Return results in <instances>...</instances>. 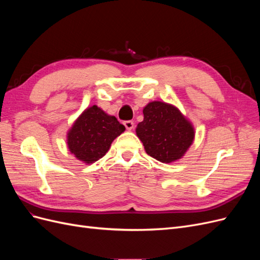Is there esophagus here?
<instances>
[{"label": "esophagus", "mask_w": 260, "mask_h": 260, "mask_svg": "<svg viewBox=\"0 0 260 260\" xmlns=\"http://www.w3.org/2000/svg\"><path fill=\"white\" fill-rule=\"evenodd\" d=\"M123 125L128 130H131V129H133V127H135V123H133L132 120H125V121H123Z\"/></svg>", "instance_id": "obj_1"}]
</instances>
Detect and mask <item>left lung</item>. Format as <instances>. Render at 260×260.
Returning <instances> with one entry per match:
<instances>
[{"label": "left lung", "mask_w": 260, "mask_h": 260, "mask_svg": "<svg viewBox=\"0 0 260 260\" xmlns=\"http://www.w3.org/2000/svg\"><path fill=\"white\" fill-rule=\"evenodd\" d=\"M143 115V121L137 127V136L145 152L161 162L181 158L194 140L192 124L178 108L164 102L148 103Z\"/></svg>", "instance_id": "obj_1"}]
</instances>
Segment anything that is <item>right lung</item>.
Returning <instances> with one entry per match:
<instances>
[{
	"label": "right lung",
	"mask_w": 260,
	"mask_h": 260,
	"mask_svg": "<svg viewBox=\"0 0 260 260\" xmlns=\"http://www.w3.org/2000/svg\"><path fill=\"white\" fill-rule=\"evenodd\" d=\"M124 125L93 105L81 114L68 132V147L78 159L86 164L104 157Z\"/></svg>",
	"instance_id": "obj_1"
}]
</instances>
